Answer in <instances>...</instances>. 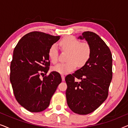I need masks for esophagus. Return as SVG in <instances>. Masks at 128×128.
Wrapping results in <instances>:
<instances>
[{
  "mask_svg": "<svg viewBox=\"0 0 128 128\" xmlns=\"http://www.w3.org/2000/svg\"><path fill=\"white\" fill-rule=\"evenodd\" d=\"M61 78H62V81H64V75H61Z\"/></svg>",
  "mask_w": 128,
  "mask_h": 128,
  "instance_id": "obj_1",
  "label": "esophagus"
}]
</instances>
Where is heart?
<instances>
[{
    "label": "heart",
    "mask_w": 128,
    "mask_h": 128,
    "mask_svg": "<svg viewBox=\"0 0 128 128\" xmlns=\"http://www.w3.org/2000/svg\"><path fill=\"white\" fill-rule=\"evenodd\" d=\"M60 45L63 50L69 51L68 60L66 63H59L53 66L52 70L59 74H68L76 69L78 64L85 65L90 59L92 49L87 42L80 41L72 36H66L61 40ZM50 60L55 64L58 59V51L55 44L50 46L48 50Z\"/></svg>",
    "instance_id": "1"
}]
</instances>
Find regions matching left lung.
Masks as SVG:
<instances>
[{"mask_svg": "<svg viewBox=\"0 0 128 128\" xmlns=\"http://www.w3.org/2000/svg\"><path fill=\"white\" fill-rule=\"evenodd\" d=\"M78 39H85L92 53L85 65L66 76V97L73 112L87 115L95 111L108 97L112 78V58L110 48L96 33L86 31ZM76 78L80 81H75Z\"/></svg>", "mask_w": 128, "mask_h": 128, "instance_id": "8db88e82", "label": "left lung"}]
</instances>
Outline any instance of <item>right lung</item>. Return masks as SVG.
Here are the masks:
<instances>
[{
    "instance_id": "right-lung-1",
    "label": "right lung",
    "mask_w": 128,
    "mask_h": 128,
    "mask_svg": "<svg viewBox=\"0 0 128 128\" xmlns=\"http://www.w3.org/2000/svg\"><path fill=\"white\" fill-rule=\"evenodd\" d=\"M60 37L38 31L31 32L21 38L14 50L10 83L17 102L32 112H39L48 108L62 82L60 74L55 72L43 79L40 78L50 69L49 49Z\"/></svg>"
}]
</instances>
